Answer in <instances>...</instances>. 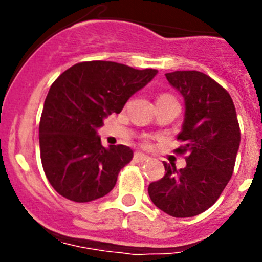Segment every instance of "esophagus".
Segmentation results:
<instances>
[{"mask_svg": "<svg viewBox=\"0 0 262 262\" xmlns=\"http://www.w3.org/2000/svg\"><path fill=\"white\" fill-rule=\"evenodd\" d=\"M134 160H135L136 163H144V161H147L148 160V156L147 155L142 154V152H135V155H134Z\"/></svg>", "mask_w": 262, "mask_h": 262, "instance_id": "esophagus-1", "label": "esophagus"}]
</instances>
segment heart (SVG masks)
Here are the masks:
<instances>
[{
    "instance_id": "1",
    "label": "heart",
    "mask_w": 262,
    "mask_h": 262,
    "mask_svg": "<svg viewBox=\"0 0 262 262\" xmlns=\"http://www.w3.org/2000/svg\"><path fill=\"white\" fill-rule=\"evenodd\" d=\"M163 97H170V96H168V94H163V96H160L159 98H163Z\"/></svg>"
}]
</instances>
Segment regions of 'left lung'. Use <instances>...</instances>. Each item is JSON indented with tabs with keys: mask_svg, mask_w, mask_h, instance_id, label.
<instances>
[{
	"mask_svg": "<svg viewBox=\"0 0 262 262\" xmlns=\"http://www.w3.org/2000/svg\"><path fill=\"white\" fill-rule=\"evenodd\" d=\"M184 97L185 117L177 139L187 152L186 166L164 163L165 174L148 186L151 201L170 216L190 217L211 207L230 181L240 145L232 98L224 88L198 71L166 73Z\"/></svg>",
	"mask_w": 262,
	"mask_h": 262,
	"instance_id": "8db88e82",
	"label": "left lung"
}]
</instances>
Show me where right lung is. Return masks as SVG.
<instances>
[{
	"instance_id": "add662e5",
	"label": "right lung",
	"mask_w": 262,
	"mask_h": 262,
	"mask_svg": "<svg viewBox=\"0 0 262 262\" xmlns=\"http://www.w3.org/2000/svg\"><path fill=\"white\" fill-rule=\"evenodd\" d=\"M157 75L114 61H85L67 69L50 88L39 124L41 165L60 195L90 202L113 190L133 160L126 145L102 147L97 129Z\"/></svg>"
}]
</instances>
